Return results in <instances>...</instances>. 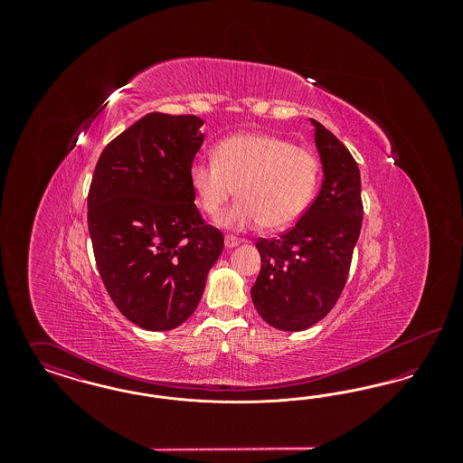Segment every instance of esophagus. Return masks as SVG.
Wrapping results in <instances>:
<instances>
[{
  "label": "esophagus",
  "instance_id": "esophagus-1",
  "mask_svg": "<svg viewBox=\"0 0 463 463\" xmlns=\"http://www.w3.org/2000/svg\"><path fill=\"white\" fill-rule=\"evenodd\" d=\"M240 240L234 238V236H225V248H236L240 246Z\"/></svg>",
  "mask_w": 463,
  "mask_h": 463
}]
</instances>
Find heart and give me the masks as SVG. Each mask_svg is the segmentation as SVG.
Masks as SVG:
<instances>
[{"mask_svg": "<svg viewBox=\"0 0 463 463\" xmlns=\"http://www.w3.org/2000/svg\"><path fill=\"white\" fill-rule=\"evenodd\" d=\"M319 165L308 149L269 133H238L219 142L215 159L196 157L189 180L201 210L213 221L227 201H238L222 217V225L246 231L285 229L307 210L317 185Z\"/></svg>", "mask_w": 463, "mask_h": 463, "instance_id": "b5f03b06", "label": "heart"}]
</instances>
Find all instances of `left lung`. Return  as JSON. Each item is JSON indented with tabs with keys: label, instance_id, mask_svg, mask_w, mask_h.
<instances>
[{
	"label": "left lung",
	"instance_id": "8db88e82",
	"mask_svg": "<svg viewBox=\"0 0 463 463\" xmlns=\"http://www.w3.org/2000/svg\"><path fill=\"white\" fill-rule=\"evenodd\" d=\"M310 121L325 174L321 191L278 240L257 241L262 267L251 300L267 325L283 331L307 330L336 304L363 223L355 159L330 130Z\"/></svg>",
	"mask_w": 463,
	"mask_h": 463
}]
</instances>
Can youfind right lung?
<instances>
[{
    "label": "right lung",
    "mask_w": 463,
    "mask_h": 463,
    "mask_svg": "<svg viewBox=\"0 0 463 463\" xmlns=\"http://www.w3.org/2000/svg\"><path fill=\"white\" fill-rule=\"evenodd\" d=\"M201 125L191 114H146L110 140L91 176L95 262L114 306L144 330H174L196 310L223 250L189 180Z\"/></svg>",
    "instance_id": "obj_1"
}]
</instances>
